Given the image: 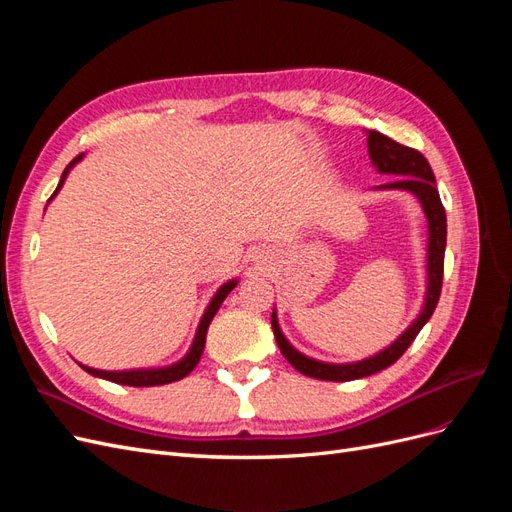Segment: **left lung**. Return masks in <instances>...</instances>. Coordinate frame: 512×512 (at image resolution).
Masks as SVG:
<instances>
[{"label":"left lung","mask_w":512,"mask_h":512,"mask_svg":"<svg viewBox=\"0 0 512 512\" xmlns=\"http://www.w3.org/2000/svg\"><path fill=\"white\" fill-rule=\"evenodd\" d=\"M367 149L369 158L374 160L380 173L389 175H404L399 181L386 183L384 188H395V190H408L418 200H421L423 211L429 222V256H427V271H429V286H427V299L421 316H418L410 327L399 335L395 344H391L386 350L378 352L371 359L350 363V365H329L320 363L314 359H307L301 352L294 350L286 337L282 335L280 327H277L275 312L271 316L273 324V335L275 342L280 346L286 361L301 371V374L318 380H331V382H348L356 378H365L371 374H378V371L391 367L401 354L408 350V346L414 342V337L425 327V322L431 318L433 309L438 305L440 290H442V275H444V247H446V213L442 207V200L436 188V177H433V170L421 151L412 147L399 145L393 138L384 136L376 130H369L367 136Z\"/></svg>","instance_id":"left-lung-1"}]
</instances>
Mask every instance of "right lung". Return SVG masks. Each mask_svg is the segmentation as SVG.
<instances>
[{
  "instance_id": "add662e5",
  "label": "right lung",
  "mask_w": 512,
  "mask_h": 512,
  "mask_svg": "<svg viewBox=\"0 0 512 512\" xmlns=\"http://www.w3.org/2000/svg\"><path fill=\"white\" fill-rule=\"evenodd\" d=\"M81 158H83V153H81V156H76V158L66 166L64 173H61L57 190L61 188V185H64V179H66V175H68V170H70L76 162H79ZM57 190H55V192H57ZM53 196H55V194H53ZM235 284H237V282H228V284H224V286L218 290V294H215L213 301H211L209 307H207V312H205L203 320H200V327H198V333H196V337H194V344H192L188 356H185V359L179 361L177 365H170V367H164V369H147V371H143V369H136V371H102V369H91V367H87V365H81V367L87 371V374H91V376L111 380V382H117V384H123V386H158V384H168V382H177V380L185 378V376H188L190 371L198 365L200 354H203V348H205V339H207L209 324H211L215 312H218L220 305L224 303L226 294H228L232 288H235Z\"/></svg>"
}]
</instances>
